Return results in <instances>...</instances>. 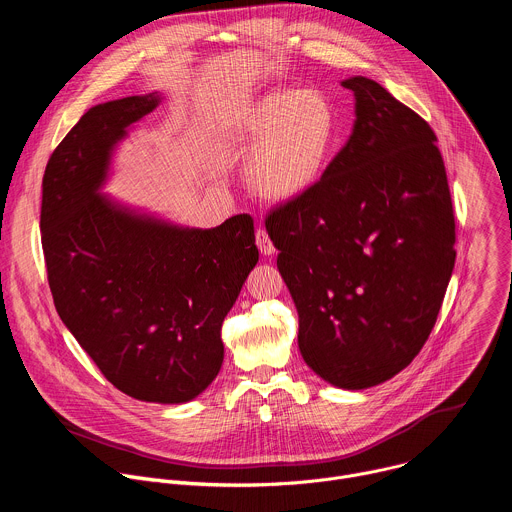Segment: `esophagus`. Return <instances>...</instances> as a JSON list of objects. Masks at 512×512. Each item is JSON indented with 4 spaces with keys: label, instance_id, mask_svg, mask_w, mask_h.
Wrapping results in <instances>:
<instances>
[{
    "label": "esophagus",
    "instance_id": "obj_1",
    "mask_svg": "<svg viewBox=\"0 0 512 512\" xmlns=\"http://www.w3.org/2000/svg\"><path fill=\"white\" fill-rule=\"evenodd\" d=\"M255 241H257V247H259V251H261L263 255H273V253H275V245L271 243V239H269V235H267L265 229H257Z\"/></svg>",
    "mask_w": 512,
    "mask_h": 512
}]
</instances>
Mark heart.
I'll use <instances>...</instances> for the list:
<instances>
[{
    "label": "heart",
    "instance_id": "b5f03b06",
    "mask_svg": "<svg viewBox=\"0 0 512 512\" xmlns=\"http://www.w3.org/2000/svg\"><path fill=\"white\" fill-rule=\"evenodd\" d=\"M338 119L316 89H273L235 121L237 141L255 145L247 160L251 186L265 198L291 200L324 174L334 150Z\"/></svg>",
    "mask_w": 512,
    "mask_h": 512
}]
</instances>
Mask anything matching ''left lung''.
Segmentation results:
<instances>
[{
  "label": "left lung",
  "instance_id": "obj_1",
  "mask_svg": "<svg viewBox=\"0 0 512 512\" xmlns=\"http://www.w3.org/2000/svg\"><path fill=\"white\" fill-rule=\"evenodd\" d=\"M344 148L265 227L300 316L308 367L340 389L379 385L419 354L456 261V218L429 123L367 77Z\"/></svg>",
  "mask_w": 512,
  "mask_h": 512
}]
</instances>
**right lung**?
Segmentation results:
<instances>
[{
	"label": "right lung",
	"mask_w": 512,
	"mask_h": 512,
	"mask_svg": "<svg viewBox=\"0 0 512 512\" xmlns=\"http://www.w3.org/2000/svg\"><path fill=\"white\" fill-rule=\"evenodd\" d=\"M156 95L89 109L52 152L40 231L56 312L121 393L184 403L221 371L223 320L259 261L253 218L208 231L135 216L97 194L125 127Z\"/></svg>",
	"instance_id": "1"
}]
</instances>
